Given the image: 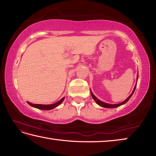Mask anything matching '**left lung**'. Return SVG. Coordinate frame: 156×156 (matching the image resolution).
<instances>
[{
	"label": "left lung",
	"instance_id": "obj_1",
	"mask_svg": "<svg viewBox=\"0 0 156 156\" xmlns=\"http://www.w3.org/2000/svg\"><path fill=\"white\" fill-rule=\"evenodd\" d=\"M138 78V77H137V79ZM136 84L135 85V87H134V89H133V91H132V93L131 94V95L130 96H129L127 98H126L125 101H123V102H120V103H119V104H115V105H112V104H108V103H105V102H102V101H100V100H98L97 98L94 96V95L93 94V93H92V92L91 91V96H92V98H93V99L95 100V101L96 102V103L98 105H100V106H101V107H105V108H115V107H119V106H120V105H124V104H125L126 102L128 101V100L131 98V97L132 96V95H133V94L134 93V91H135V89H136Z\"/></svg>",
	"mask_w": 156,
	"mask_h": 156
}]
</instances>
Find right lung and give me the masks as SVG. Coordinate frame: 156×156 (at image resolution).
Listing matches in <instances>:
<instances>
[{
  "label": "right lung",
  "instance_id": "obj_1",
  "mask_svg": "<svg viewBox=\"0 0 156 156\" xmlns=\"http://www.w3.org/2000/svg\"><path fill=\"white\" fill-rule=\"evenodd\" d=\"M65 98H62L59 100L58 102H56V103L54 104H51V105H40V104H33V103H31L30 102H27V103L31 105V107H34L35 108H37V109H42V110H51L52 109H54V108L58 106L59 105H60L62 102L63 100H64Z\"/></svg>",
  "mask_w": 156,
  "mask_h": 156
}]
</instances>
